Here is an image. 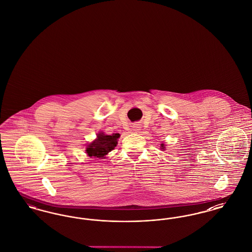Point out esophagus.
Segmentation results:
<instances>
[{"mask_svg":"<svg viewBox=\"0 0 252 252\" xmlns=\"http://www.w3.org/2000/svg\"><path fill=\"white\" fill-rule=\"evenodd\" d=\"M133 129H134V131L138 132L140 129H141V126H140L139 125H137V124H136V125H134V126H133Z\"/></svg>","mask_w":252,"mask_h":252,"instance_id":"1","label":"esophagus"}]
</instances>
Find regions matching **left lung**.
<instances>
[{
    "label": "left lung",
    "mask_w": 252,
    "mask_h": 252,
    "mask_svg": "<svg viewBox=\"0 0 252 252\" xmlns=\"http://www.w3.org/2000/svg\"><path fill=\"white\" fill-rule=\"evenodd\" d=\"M160 145H161V148H163V147H164V144H160Z\"/></svg>",
    "instance_id": "left-lung-1"
}]
</instances>
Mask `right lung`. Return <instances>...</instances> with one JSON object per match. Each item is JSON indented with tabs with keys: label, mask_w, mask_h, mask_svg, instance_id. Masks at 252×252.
Segmentation results:
<instances>
[{
	"label": "right lung",
	"mask_w": 252,
	"mask_h": 252,
	"mask_svg": "<svg viewBox=\"0 0 252 252\" xmlns=\"http://www.w3.org/2000/svg\"><path fill=\"white\" fill-rule=\"evenodd\" d=\"M119 137V133L112 135H105L104 133H100L98 134L95 141L89 144L86 151L90 157H95L99 158H104L117 145V139Z\"/></svg>",
	"instance_id": "right-lung-1"
}]
</instances>
